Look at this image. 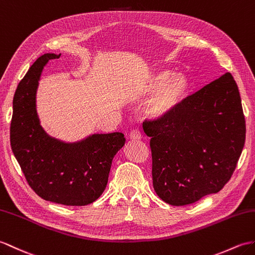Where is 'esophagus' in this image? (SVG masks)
I'll use <instances>...</instances> for the list:
<instances>
[{
    "instance_id": "34e87169",
    "label": "esophagus",
    "mask_w": 255,
    "mask_h": 255,
    "mask_svg": "<svg viewBox=\"0 0 255 255\" xmlns=\"http://www.w3.org/2000/svg\"><path fill=\"white\" fill-rule=\"evenodd\" d=\"M129 139L130 140H140L141 139V132L139 129H132L129 133Z\"/></svg>"
}]
</instances>
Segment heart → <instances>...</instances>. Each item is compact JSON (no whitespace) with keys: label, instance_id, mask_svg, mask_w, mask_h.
Wrapping results in <instances>:
<instances>
[{"label":"heart","instance_id":"heart-1","mask_svg":"<svg viewBox=\"0 0 255 255\" xmlns=\"http://www.w3.org/2000/svg\"><path fill=\"white\" fill-rule=\"evenodd\" d=\"M189 80L181 73L169 69L157 70L150 74L135 88L137 98L153 94L145 106V114L151 120H164L179 108L187 97Z\"/></svg>","mask_w":255,"mask_h":255}]
</instances>
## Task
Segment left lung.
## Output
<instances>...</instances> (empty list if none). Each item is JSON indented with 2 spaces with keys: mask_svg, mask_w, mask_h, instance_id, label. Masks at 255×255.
Masks as SVG:
<instances>
[{
  "mask_svg": "<svg viewBox=\"0 0 255 255\" xmlns=\"http://www.w3.org/2000/svg\"><path fill=\"white\" fill-rule=\"evenodd\" d=\"M151 138L153 188L164 202L187 205L221 191L246 140L234 77L224 74L182 101L164 120L143 123Z\"/></svg>",
  "mask_w": 255,
  "mask_h": 255,
  "instance_id": "8db88e82",
  "label": "left lung"
}]
</instances>
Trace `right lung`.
Wrapping results in <instances>:
<instances>
[{"mask_svg": "<svg viewBox=\"0 0 255 255\" xmlns=\"http://www.w3.org/2000/svg\"><path fill=\"white\" fill-rule=\"evenodd\" d=\"M61 54L45 53L16 89L10 146L29 186L43 200L82 206L94 202L108 185L112 162L125 145L122 132L93 133L76 142L47 134L37 113V90L45 65Z\"/></svg>", "mask_w": 255, "mask_h": 255, "instance_id": "obj_1", "label": "right lung"}]
</instances>
